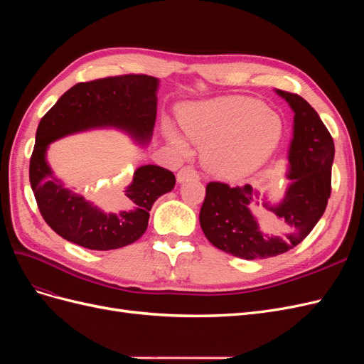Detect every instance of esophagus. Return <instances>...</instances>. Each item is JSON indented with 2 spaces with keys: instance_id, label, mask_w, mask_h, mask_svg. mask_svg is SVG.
Listing matches in <instances>:
<instances>
[{
  "instance_id": "1",
  "label": "esophagus",
  "mask_w": 364,
  "mask_h": 364,
  "mask_svg": "<svg viewBox=\"0 0 364 364\" xmlns=\"http://www.w3.org/2000/svg\"><path fill=\"white\" fill-rule=\"evenodd\" d=\"M200 174L191 165H186V167L181 168L178 173V182L183 183L185 181H191V179H199Z\"/></svg>"
}]
</instances>
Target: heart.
Instances as JSON below:
<instances>
[{
	"label": "heart",
	"mask_w": 364,
	"mask_h": 364,
	"mask_svg": "<svg viewBox=\"0 0 364 364\" xmlns=\"http://www.w3.org/2000/svg\"><path fill=\"white\" fill-rule=\"evenodd\" d=\"M183 134L203 149L206 168L226 179L257 171L278 149L281 118L255 98L220 97L185 106L179 114ZM165 135L179 150L186 142L178 130L165 124Z\"/></svg>",
	"instance_id": "1"
}]
</instances>
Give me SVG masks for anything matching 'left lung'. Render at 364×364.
Segmentation results:
<instances>
[{
	"instance_id": "8db88e82",
	"label": "left lung",
	"mask_w": 364,
	"mask_h": 364,
	"mask_svg": "<svg viewBox=\"0 0 364 364\" xmlns=\"http://www.w3.org/2000/svg\"><path fill=\"white\" fill-rule=\"evenodd\" d=\"M277 94L294 112L287 173L291 183L282 200L277 205L259 203L258 193L250 185L209 182L199 215L205 237L217 249L245 259L277 257L299 245L323 215L331 196V134L301 95L281 90ZM252 207L266 208L274 217L269 231L259 228Z\"/></svg>"
}]
</instances>
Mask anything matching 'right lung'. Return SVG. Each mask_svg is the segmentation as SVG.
<instances>
[{
	"label": "right lung",
	"instance_id": "1",
	"mask_svg": "<svg viewBox=\"0 0 364 364\" xmlns=\"http://www.w3.org/2000/svg\"><path fill=\"white\" fill-rule=\"evenodd\" d=\"M158 83L146 74L77 83L42 117L30 158V183L41 215L62 238L91 250L132 245L146 232L153 203L174 188L170 170L142 165L124 193L102 209L65 188L46 159L53 141L95 127H117L141 144L149 142L156 121Z\"/></svg>",
	"mask_w": 364,
	"mask_h": 364
}]
</instances>
